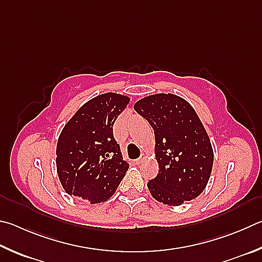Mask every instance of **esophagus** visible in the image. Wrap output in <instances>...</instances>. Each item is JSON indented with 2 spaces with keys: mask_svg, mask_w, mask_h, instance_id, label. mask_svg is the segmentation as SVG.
Returning a JSON list of instances; mask_svg holds the SVG:
<instances>
[{
  "mask_svg": "<svg viewBox=\"0 0 262 262\" xmlns=\"http://www.w3.org/2000/svg\"><path fill=\"white\" fill-rule=\"evenodd\" d=\"M145 159V155H141V157L139 159H136L135 160V164H137V165H140L141 163H143V160Z\"/></svg>",
  "mask_w": 262,
  "mask_h": 262,
  "instance_id": "1",
  "label": "esophagus"
}]
</instances>
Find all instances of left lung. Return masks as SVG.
<instances>
[{"label":"left lung","instance_id":"8db88e82","mask_svg":"<svg viewBox=\"0 0 262 262\" xmlns=\"http://www.w3.org/2000/svg\"><path fill=\"white\" fill-rule=\"evenodd\" d=\"M155 130L159 172L147 183L152 197L170 206L198 197L213 167L211 141L190 104L177 95L157 94L134 105Z\"/></svg>","mask_w":262,"mask_h":262}]
</instances>
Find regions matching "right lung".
<instances>
[{"label": "right lung", "mask_w": 262, "mask_h": 262, "mask_svg": "<svg viewBox=\"0 0 262 262\" xmlns=\"http://www.w3.org/2000/svg\"><path fill=\"white\" fill-rule=\"evenodd\" d=\"M129 98L102 94L79 108L61 130L56 150L57 173L69 194L90 204L115 194L129 164L113 136V125Z\"/></svg>", "instance_id": "add662e5"}]
</instances>
